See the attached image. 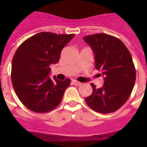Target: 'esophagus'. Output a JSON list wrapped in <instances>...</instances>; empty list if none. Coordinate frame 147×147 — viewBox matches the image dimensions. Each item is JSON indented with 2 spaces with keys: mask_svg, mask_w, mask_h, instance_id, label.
<instances>
[{
  "mask_svg": "<svg viewBox=\"0 0 147 147\" xmlns=\"http://www.w3.org/2000/svg\"><path fill=\"white\" fill-rule=\"evenodd\" d=\"M72 83H73L75 85H76V86H80V85H82V83L79 82H78V81L75 80V79H73V80H72Z\"/></svg>",
  "mask_w": 147,
  "mask_h": 147,
  "instance_id": "34e87169",
  "label": "esophagus"
}]
</instances>
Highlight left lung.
<instances>
[{
	"instance_id": "obj_1",
	"label": "left lung",
	"mask_w": 147,
	"mask_h": 147,
	"mask_svg": "<svg viewBox=\"0 0 147 147\" xmlns=\"http://www.w3.org/2000/svg\"><path fill=\"white\" fill-rule=\"evenodd\" d=\"M94 54L95 68L104 77V85L85 98L92 109L101 114L116 111L130 97L136 81V70L130 52L121 40L105 33L83 38Z\"/></svg>"
}]
</instances>
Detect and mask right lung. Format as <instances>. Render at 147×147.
<instances>
[{
    "mask_svg": "<svg viewBox=\"0 0 147 147\" xmlns=\"http://www.w3.org/2000/svg\"><path fill=\"white\" fill-rule=\"evenodd\" d=\"M75 34L42 32L22 43L15 53L11 80L23 105L36 113L49 112L59 105L71 81L49 78L50 65L56 64L63 47Z\"/></svg>",
    "mask_w": 147,
    "mask_h": 147,
    "instance_id": "right-lung-1",
    "label": "right lung"
}]
</instances>
